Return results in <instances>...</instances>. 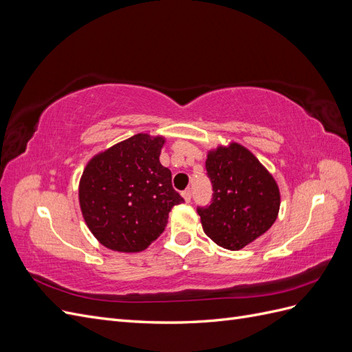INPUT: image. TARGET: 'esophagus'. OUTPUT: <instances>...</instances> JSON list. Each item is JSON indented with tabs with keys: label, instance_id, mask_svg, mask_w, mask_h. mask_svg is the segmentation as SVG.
<instances>
[{
	"label": "esophagus",
	"instance_id": "esophagus-1",
	"mask_svg": "<svg viewBox=\"0 0 352 352\" xmlns=\"http://www.w3.org/2000/svg\"><path fill=\"white\" fill-rule=\"evenodd\" d=\"M182 197H184V199H185L186 202H189V201H190V197H192V192H190V189L184 190V192H182Z\"/></svg>",
	"mask_w": 352,
	"mask_h": 352
}]
</instances>
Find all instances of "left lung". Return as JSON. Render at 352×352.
<instances>
[{
    "instance_id": "1",
    "label": "left lung",
    "mask_w": 352,
    "mask_h": 352,
    "mask_svg": "<svg viewBox=\"0 0 352 352\" xmlns=\"http://www.w3.org/2000/svg\"><path fill=\"white\" fill-rule=\"evenodd\" d=\"M212 199L198 207L206 235L219 247L238 251L267 232L278 219V184L247 148L230 142L208 151Z\"/></svg>"
}]
</instances>
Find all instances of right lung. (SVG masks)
<instances>
[{
    "label": "right lung",
    "instance_id": "right-lung-1",
    "mask_svg": "<svg viewBox=\"0 0 352 352\" xmlns=\"http://www.w3.org/2000/svg\"><path fill=\"white\" fill-rule=\"evenodd\" d=\"M166 140L138 133L89 160L79 184L85 223L105 248L140 252L166 229L168 212L184 202L172 172L160 163Z\"/></svg>",
    "mask_w": 352,
    "mask_h": 352
}]
</instances>
